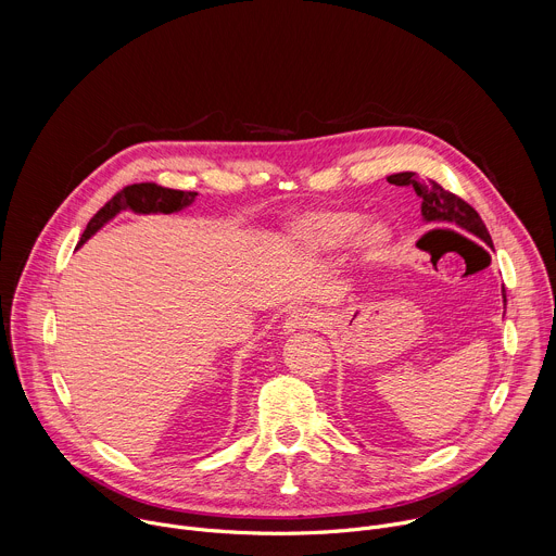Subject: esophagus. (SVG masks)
I'll list each match as a JSON object with an SVG mask.
<instances>
[{
  "instance_id": "obj_1",
  "label": "esophagus",
  "mask_w": 556,
  "mask_h": 556,
  "mask_svg": "<svg viewBox=\"0 0 556 556\" xmlns=\"http://www.w3.org/2000/svg\"><path fill=\"white\" fill-rule=\"evenodd\" d=\"M326 324V316L312 307H299L288 314L283 324L286 332H299V330H316Z\"/></svg>"
}]
</instances>
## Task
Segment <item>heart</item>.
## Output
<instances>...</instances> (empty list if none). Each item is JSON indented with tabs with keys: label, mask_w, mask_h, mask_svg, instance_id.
Returning a JSON list of instances; mask_svg holds the SVG:
<instances>
[{
	"label": "heart",
	"mask_w": 556,
	"mask_h": 556,
	"mask_svg": "<svg viewBox=\"0 0 556 556\" xmlns=\"http://www.w3.org/2000/svg\"><path fill=\"white\" fill-rule=\"evenodd\" d=\"M358 226H361V217L356 213L319 211L299 219L290 228V240L296 249L305 253H328L345 244L358 230ZM389 240H391V232L382 224H371L363 235V242L369 253H380L389 244Z\"/></svg>",
	"instance_id": "b5f03b06"
}]
</instances>
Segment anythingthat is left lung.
<instances>
[{
	"mask_svg": "<svg viewBox=\"0 0 556 556\" xmlns=\"http://www.w3.org/2000/svg\"><path fill=\"white\" fill-rule=\"evenodd\" d=\"M387 182L395 187H414L416 193L422 198V215L427 222H451L472 232L475 237H480V240H484L489 247H493L489 228L482 222L480 213L475 211L468 202H464L459 195L446 191L433 180H420L418 174L414 172L393 174L387 178ZM504 305H506V292H504Z\"/></svg>",
	"mask_w": 556,
	"mask_h": 556,
	"instance_id": "1",
	"label": "left lung"
}]
</instances>
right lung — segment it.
I'll return each instance as SVG.
<instances>
[{
  "label": "right lung",
  "instance_id": "obj_1",
  "mask_svg": "<svg viewBox=\"0 0 556 556\" xmlns=\"http://www.w3.org/2000/svg\"><path fill=\"white\" fill-rule=\"evenodd\" d=\"M195 191H178V189H167L155 182H140V185H129L125 189H121L105 206H101L97 211V215L90 219L86 232L81 235V247L86 240L108 222L112 219L116 213L131 208L136 213H176L185 206H189L195 200Z\"/></svg>",
  "mask_w": 556,
  "mask_h": 556
}]
</instances>
